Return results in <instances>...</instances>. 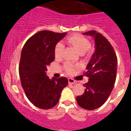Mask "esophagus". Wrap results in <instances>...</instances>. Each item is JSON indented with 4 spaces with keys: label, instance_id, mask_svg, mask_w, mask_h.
I'll use <instances>...</instances> for the list:
<instances>
[{
    "label": "esophagus",
    "instance_id": "obj_1",
    "mask_svg": "<svg viewBox=\"0 0 131 131\" xmlns=\"http://www.w3.org/2000/svg\"><path fill=\"white\" fill-rule=\"evenodd\" d=\"M75 83V81L73 80V79H71V78H69L68 79V84H74Z\"/></svg>",
    "mask_w": 131,
    "mask_h": 131
}]
</instances>
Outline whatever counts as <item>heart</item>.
<instances>
[{
	"instance_id": "b5f03b06",
	"label": "heart",
	"mask_w": 131,
	"mask_h": 131,
	"mask_svg": "<svg viewBox=\"0 0 131 131\" xmlns=\"http://www.w3.org/2000/svg\"><path fill=\"white\" fill-rule=\"evenodd\" d=\"M66 41L68 44L73 46L74 48L84 56H89L92 53L91 42L88 38L80 34H73L67 37ZM64 45L61 42H58L56 44L54 49V57L56 59H59L63 58L64 51ZM79 68V66L76 64L66 63L64 65V71L68 74L73 73L77 69Z\"/></svg>"
}]
</instances>
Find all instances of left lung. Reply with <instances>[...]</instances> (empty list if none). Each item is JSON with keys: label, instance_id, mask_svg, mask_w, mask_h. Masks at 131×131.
<instances>
[{"label": "left lung", "instance_id": "8db88e82", "mask_svg": "<svg viewBox=\"0 0 131 131\" xmlns=\"http://www.w3.org/2000/svg\"><path fill=\"white\" fill-rule=\"evenodd\" d=\"M84 34L94 36L96 50L87 66L84 75L89 77L84 94L76 100L80 107L93 110L102 106L109 97L115 82L117 58L113 46L101 34L90 30Z\"/></svg>", "mask_w": 131, "mask_h": 131}]
</instances>
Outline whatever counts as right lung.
Segmentation results:
<instances>
[{
  "label": "right lung",
  "instance_id": "add662e5",
  "mask_svg": "<svg viewBox=\"0 0 131 131\" xmlns=\"http://www.w3.org/2000/svg\"><path fill=\"white\" fill-rule=\"evenodd\" d=\"M67 33L49 30L39 31L29 38L21 53L19 74L26 97L35 106L50 109L59 101L61 92L68 83L67 78L49 79L47 66L54 60L56 44Z\"/></svg>",
  "mask_w": 131,
  "mask_h": 131
}]
</instances>
